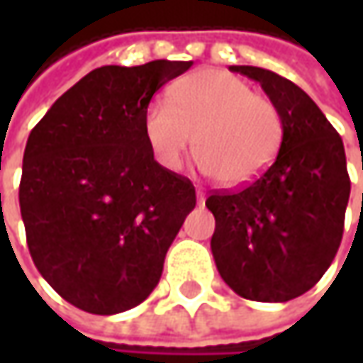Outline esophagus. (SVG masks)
Masks as SVG:
<instances>
[{"label": "esophagus", "mask_w": 363, "mask_h": 363, "mask_svg": "<svg viewBox=\"0 0 363 363\" xmlns=\"http://www.w3.org/2000/svg\"><path fill=\"white\" fill-rule=\"evenodd\" d=\"M196 196H198V203L206 202V194H203L202 188H196Z\"/></svg>", "instance_id": "1"}]
</instances>
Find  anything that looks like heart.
<instances>
[{
	"label": "heart",
	"mask_w": 363,
	"mask_h": 363,
	"mask_svg": "<svg viewBox=\"0 0 363 363\" xmlns=\"http://www.w3.org/2000/svg\"><path fill=\"white\" fill-rule=\"evenodd\" d=\"M143 133L153 157L179 169L193 145L202 167L222 186H246L264 174L283 141V119L269 96L226 70L179 78L169 99L147 106Z\"/></svg>",
	"instance_id": "heart-1"
}]
</instances>
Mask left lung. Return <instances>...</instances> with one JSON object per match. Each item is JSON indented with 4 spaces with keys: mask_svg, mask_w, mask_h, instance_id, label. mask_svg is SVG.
<instances>
[{
    "mask_svg": "<svg viewBox=\"0 0 363 363\" xmlns=\"http://www.w3.org/2000/svg\"><path fill=\"white\" fill-rule=\"evenodd\" d=\"M257 80L283 119V141L264 174L236 191H214L212 255L236 295L285 303L325 274L340 248L350 200L342 137L295 82L258 66H230Z\"/></svg>",
    "mask_w": 363,
    "mask_h": 363,
    "instance_id": "obj_1",
    "label": "left lung"
}]
</instances>
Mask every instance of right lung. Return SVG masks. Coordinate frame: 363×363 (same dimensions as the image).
Returning <instances> with one entry per match:
<instances>
[{"label": "right lung", "instance_id": "right-lung-1", "mask_svg": "<svg viewBox=\"0 0 363 363\" xmlns=\"http://www.w3.org/2000/svg\"><path fill=\"white\" fill-rule=\"evenodd\" d=\"M191 64L101 66L28 137L20 182L28 248L48 285L86 313L143 303L196 208L191 182L153 160L143 133L151 96Z\"/></svg>", "mask_w": 363, "mask_h": 363}]
</instances>
